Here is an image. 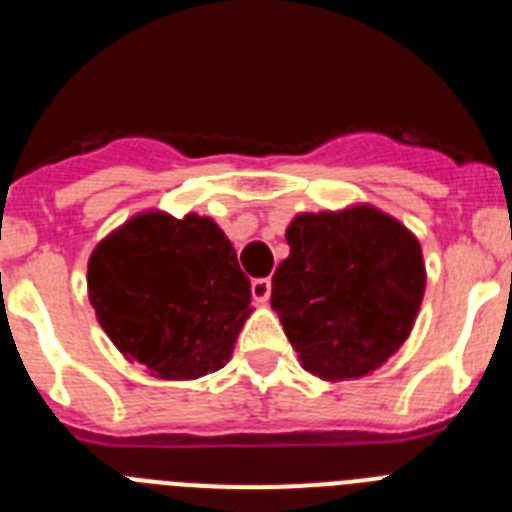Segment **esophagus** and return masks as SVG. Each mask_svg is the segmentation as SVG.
Returning <instances> with one entry per match:
<instances>
[{
	"label": "esophagus",
	"mask_w": 512,
	"mask_h": 512,
	"mask_svg": "<svg viewBox=\"0 0 512 512\" xmlns=\"http://www.w3.org/2000/svg\"><path fill=\"white\" fill-rule=\"evenodd\" d=\"M251 295H253V300L259 302V305H266V302H269V297H271V282H269V279H253Z\"/></svg>",
	"instance_id": "1"
}]
</instances>
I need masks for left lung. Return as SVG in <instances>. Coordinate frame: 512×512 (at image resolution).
I'll list each match as a JSON object with an SVG mask.
<instances>
[{
    "label": "left lung",
    "instance_id": "1",
    "mask_svg": "<svg viewBox=\"0 0 512 512\" xmlns=\"http://www.w3.org/2000/svg\"><path fill=\"white\" fill-rule=\"evenodd\" d=\"M271 279V307L305 372L325 382L372 374L408 341L425 292L420 243L372 205L302 212Z\"/></svg>",
    "mask_w": 512,
    "mask_h": 512
}]
</instances>
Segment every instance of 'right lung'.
I'll list each match as a JSON object with an SVG mask.
<instances>
[{"instance_id": "right-lung-1", "label": "right lung", "mask_w": 512, "mask_h": 512, "mask_svg": "<svg viewBox=\"0 0 512 512\" xmlns=\"http://www.w3.org/2000/svg\"><path fill=\"white\" fill-rule=\"evenodd\" d=\"M89 302L128 361L158 379H197L228 364L251 315V282L215 220L140 212L89 256Z\"/></svg>"}]
</instances>
